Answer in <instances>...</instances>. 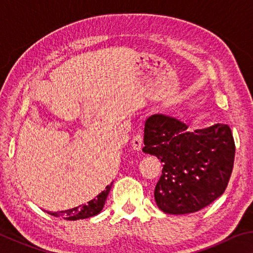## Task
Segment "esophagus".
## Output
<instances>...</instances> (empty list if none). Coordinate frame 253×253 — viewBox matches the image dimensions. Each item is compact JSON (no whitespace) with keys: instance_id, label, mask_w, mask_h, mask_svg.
I'll use <instances>...</instances> for the list:
<instances>
[{"instance_id":"esophagus-1","label":"esophagus","mask_w":253,"mask_h":253,"mask_svg":"<svg viewBox=\"0 0 253 253\" xmlns=\"http://www.w3.org/2000/svg\"><path fill=\"white\" fill-rule=\"evenodd\" d=\"M143 146V136L142 135H135L131 139V147L135 151H140Z\"/></svg>"}]
</instances>
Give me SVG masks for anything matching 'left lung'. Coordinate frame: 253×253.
Returning <instances> with one entry per match:
<instances>
[{"label": "left lung", "mask_w": 253, "mask_h": 253, "mask_svg": "<svg viewBox=\"0 0 253 253\" xmlns=\"http://www.w3.org/2000/svg\"><path fill=\"white\" fill-rule=\"evenodd\" d=\"M143 152L163 165L154 196L168 214L198 212L223 194L235 146L225 124L188 131L178 119L153 115L145 123Z\"/></svg>", "instance_id": "1"}]
</instances>
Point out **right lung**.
I'll use <instances>...</instances> for the list:
<instances>
[{
    "label": "right lung",
    "mask_w": 253,
    "mask_h": 253,
    "mask_svg": "<svg viewBox=\"0 0 253 253\" xmlns=\"http://www.w3.org/2000/svg\"><path fill=\"white\" fill-rule=\"evenodd\" d=\"M110 185L106 187L105 191H102L101 193L97 196L96 199L89 201L87 204L79 205V207L66 210V211H60V212H48L50 215L53 216H61L66 220L70 221H76V220H83V219H88V217L95 216L104 208L107 196L109 194L110 191Z\"/></svg>",
    "instance_id": "1"
}]
</instances>
